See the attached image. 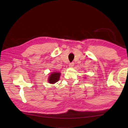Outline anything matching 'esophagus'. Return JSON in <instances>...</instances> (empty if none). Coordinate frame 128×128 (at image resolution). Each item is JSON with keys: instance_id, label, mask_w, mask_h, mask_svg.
Returning a JSON list of instances; mask_svg holds the SVG:
<instances>
[{"instance_id": "esophagus-1", "label": "esophagus", "mask_w": 128, "mask_h": 128, "mask_svg": "<svg viewBox=\"0 0 128 128\" xmlns=\"http://www.w3.org/2000/svg\"><path fill=\"white\" fill-rule=\"evenodd\" d=\"M74 66V63L73 62H70V63L69 64V66L70 67V68H72L73 66Z\"/></svg>"}]
</instances>
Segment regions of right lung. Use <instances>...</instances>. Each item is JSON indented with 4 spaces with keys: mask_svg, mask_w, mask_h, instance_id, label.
<instances>
[{
    "mask_svg": "<svg viewBox=\"0 0 128 128\" xmlns=\"http://www.w3.org/2000/svg\"><path fill=\"white\" fill-rule=\"evenodd\" d=\"M60 73L57 72H53L50 74V77L48 78V82L50 84H55L57 81H59Z\"/></svg>",
    "mask_w": 128,
    "mask_h": 128,
    "instance_id": "1",
    "label": "right lung"
}]
</instances>
